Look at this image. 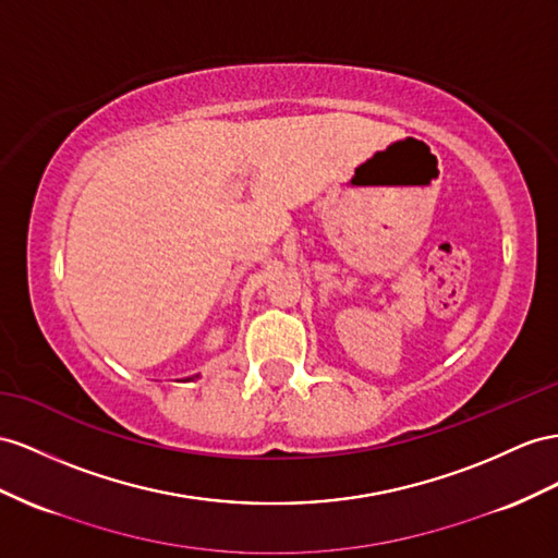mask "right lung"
<instances>
[{
    "label": "right lung",
    "mask_w": 558,
    "mask_h": 558,
    "mask_svg": "<svg viewBox=\"0 0 558 558\" xmlns=\"http://www.w3.org/2000/svg\"><path fill=\"white\" fill-rule=\"evenodd\" d=\"M191 379H193V377H191Z\"/></svg>",
    "instance_id": "obj_1"
}]
</instances>
